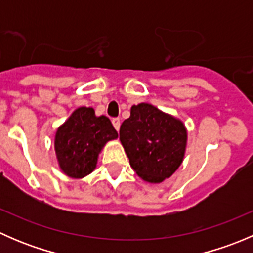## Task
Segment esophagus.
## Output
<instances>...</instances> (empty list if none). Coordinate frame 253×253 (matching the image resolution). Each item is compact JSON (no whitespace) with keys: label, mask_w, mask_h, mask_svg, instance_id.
I'll use <instances>...</instances> for the list:
<instances>
[{"label":"esophagus","mask_w":253,"mask_h":253,"mask_svg":"<svg viewBox=\"0 0 253 253\" xmlns=\"http://www.w3.org/2000/svg\"><path fill=\"white\" fill-rule=\"evenodd\" d=\"M112 125H114L115 128H116L117 131H119V129H120V125H121V121H120L119 117H114V119H112Z\"/></svg>","instance_id":"34e87169"}]
</instances>
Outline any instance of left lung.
<instances>
[{"instance_id":"obj_1","label":"left lung","mask_w":253,"mask_h":253,"mask_svg":"<svg viewBox=\"0 0 253 253\" xmlns=\"http://www.w3.org/2000/svg\"><path fill=\"white\" fill-rule=\"evenodd\" d=\"M120 141L137 175L159 183L182 163L187 132L180 120L142 103L132 106L131 116L122 122Z\"/></svg>"}]
</instances>
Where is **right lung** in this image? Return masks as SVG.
Returning a JSON list of instances; mask_svg holds the SVG:
<instances>
[{
    "mask_svg": "<svg viewBox=\"0 0 253 253\" xmlns=\"http://www.w3.org/2000/svg\"><path fill=\"white\" fill-rule=\"evenodd\" d=\"M117 136L109 117L95 116L91 108H78L56 132L55 150L61 170L73 178L90 174L105 143Z\"/></svg>",
    "mask_w": 253,
    "mask_h": 253,
    "instance_id": "1",
    "label": "right lung"
}]
</instances>
